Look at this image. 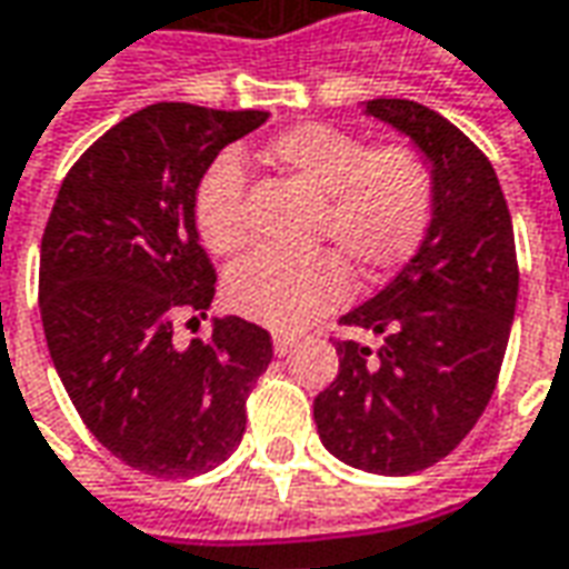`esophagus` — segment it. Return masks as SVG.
I'll return each mask as SVG.
<instances>
[{
	"instance_id": "1",
	"label": "esophagus",
	"mask_w": 569,
	"mask_h": 569,
	"mask_svg": "<svg viewBox=\"0 0 569 569\" xmlns=\"http://www.w3.org/2000/svg\"><path fill=\"white\" fill-rule=\"evenodd\" d=\"M293 345H297V341H293L291 335H276V338H272V347H276L278 357H288L293 350Z\"/></svg>"
}]
</instances>
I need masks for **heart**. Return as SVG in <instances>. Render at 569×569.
Wrapping results in <instances>:
<instances>
[{"mask_svg":"<svg viewBox=\"0 0 569 569\" xmlns=\"http://www.w3.org/2000/svg\"><path fill=\"white\" fill-rule=\"evenodd\" d=\"M262 159L322 200L319 238L331 240L366 281L403 266L429 231L436 184L413 147L369 150L363 137L312 121L272 137ZM243 187L247 174L234 152H222L197 184L193 224L219 257L238 253L250 238ZM337 254L259 250L231 269L224 281L228 303L272 331L307 329L350 297V272Z\"/></svg>","mask_w":569,"mask_h":569,"instance_id":"1","label":"heart"}]
</instances>
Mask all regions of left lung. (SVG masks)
Wrapping results in <instances>:
<instances>
[{"label":"left lung","mask_w":569,"mask_h":569,"mask_svg":"<svg viewBox=\"0 0 569 569\" xmlns=\"http://www.w3.org/2000/svg\"><path fill=\"white\" fill-rule=\"evenodd\" d=\"M432 171V222L376 297L341 316L382 335L379 353L338 341V376L312 400L326 451L353 470L410 476L467 438L505 363L520 272L491 162L448 118L410 99H369Z\"/></svg>","instance_id":"1"}]
</instances>
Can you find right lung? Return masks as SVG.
I'll return each mask as SVG.
<instances>
[{
  "mask_svg": "<svg viewBox=\"0 0 569 569\" xmlns=\"http://www.w3.org/2000/svg\"><path fill=\"white\" fill-rule=\"evenodd\" d=\"M269 112L156 102L99 137L59 187L40 243L46 345L87 429L128 467L187 479L224 463L243 438V403L272 338L240 316L181 347L200 326L216 269L193 197L216 156Z\"/></svg>",
  "mask_w": 569,
  "mask_h": 569,
  "instance_id": "add662e5",
  "label": "right lung"
}]
</instances>
